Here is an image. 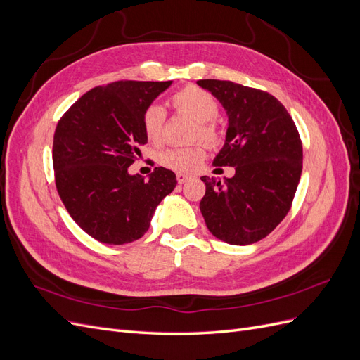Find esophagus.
Returning a JSON list of instances; mask_svg holds the SVG:
<instances>
[{"label": "esophagus", "instance_id": "obj_1", "mask_svg": "<svg viewBox=\"0 0 360 360\" xmlns=\"http://www.w3.org/2000/svg\"><path fill=\"white\" fill-rule=\"evenodd\" d=\"M189 179H191V176H188V174H183V172H179V174H177V181H179L180 184L186 183Z\"/></svg>", "mask_w": 360, "mask_h": 360}]
</instances>
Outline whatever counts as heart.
<instances>
[{
    "instance_id": "b5f03b06",
    "label": "heart",
    "mask_w": 360,
    "mask_h": 360,
    "mask_svg": "<svg viewBox=\"0 0 360 360\" xmlns=\"http://www.w3.org/2000/svg\"><path fill=\"white\" fill-rule=\"evenodd\" d=\"M171 105L181 114L195 120L192 139H202L205 144L217 146L221 143V129L214 117L219 112V105L214 97L197 85H186L171 96ZM165 126V112L160 106L151 105L144 111L143 129L148 141L159 143ZM205 158L202 144L189 147H174L162 151L159 162L165 168L177 172H192L197 169Z\"/></svg>"
}]
</instances>
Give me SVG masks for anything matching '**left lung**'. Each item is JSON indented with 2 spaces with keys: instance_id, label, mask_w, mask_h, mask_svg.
I'll return each mask as SVG.
<instances>
[{
  "instance_id": "1",
  "label": "left lung",
  "mask_w": 360,
  "mask_h": 360,
  "mask_svg": "<svg viewBox=\"0 0 360 360\" xmlns=\"http://www.w3.org/2000/svg\"><path fill=\"white\" fill-rule=\"evenodd\" d=\"M228 115L226 138L214 167H234L224 183L201 177L200 210L209 231L230 245H250L270 234L290 212L302 174V141L276 97L231 81L197 82ZM217 169V168H216Z\"/></svg>"
}]
</instances>
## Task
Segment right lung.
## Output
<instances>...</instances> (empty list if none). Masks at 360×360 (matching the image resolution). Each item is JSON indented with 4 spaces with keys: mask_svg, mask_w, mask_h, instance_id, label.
<instances>
[{
    "mask_svg": "<svg viewBox=\"0 0 360 360\" xmlns=\"http://www.w3.org/2000/svg\"><path fill=\"white\" fill-rule=\"evenodd\" d=\"M171 84L117 81L94 86L60 118L52 147L57 191L72 219L96 240H138L159 202L176 188V174L163 167L148 180L127 171L147 144L144 111Z\"/></svg>",
    "mask_w": 360,
    "mask_h": 360,
    "instance_id": "1",
    "label": "right lung"
}]
</instances>
